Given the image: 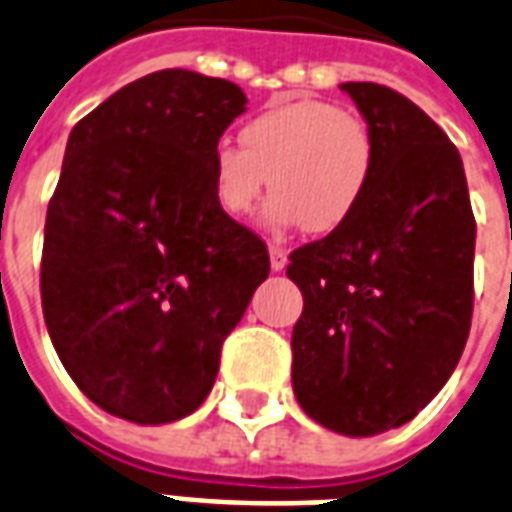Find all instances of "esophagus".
<instances>
[{"instance_id": "34e87169", "label": "esophagus", "mask_w": 512, "mask_h": 512, "mask_svg": "<svg viewBox=\"0 0 512 512\" xmlns=\"http://www.w3.org/2000/svg\"><path fill=\"white\" fill-rule=\"evenodd\" d=\"M285 264H288V253L280 245H269V267H272V272H283Z\"/></svg>"}]
</instances>
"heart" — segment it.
Returning a JSON list of instances; mask_svg holds the SVG:
<instances>
[{
    "instance_id": "heart-1",
    "label": "heart",
    "mask_w": 512,
    "mask_h": 512,
    "mask_svg": "<svg viewBox=\"0 0 512 512\" xmlns=\"http://www.w3.org/2000/svg\"><path fill=\"white\" fill-rule=\"evenodd\" d=\"M240 141L243 149L219 144L208 162L213 200L232 219L248 216L272 186L267 227L304 224L326 235L355 216L374 176L371 130L328 101L299 98L269 106L245 122Z\"/></svg>"
}]
</instances>
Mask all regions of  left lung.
Returning <instances> with one entry per match:
<instances>
[{
  "label": "left lung",
  "instance_id": "obj_1",
  "mask_svg": "<svg viewBox=\"0 0 512 512\" xmlns=\"http://www.w3.org/2000/svg\"><path fill=\"white\" fill-rule=\"evenodd\" d=\"M376 146L344 227L291 253L304 312L293 395L318 425L368 438L414 419L454 374L473 318L475 219L457 146L408 98L339 85Z\"/></svg>",
  "mask_w": 512,
  "mask_h": 512
}]
</instances>
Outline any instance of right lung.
Wrapping results in <instances>:
<instances>
[{
	"mask_svg": "<svg viewBox=\"0 0 512 512\" xmlns=\"http://www.w3.org/2000/svg\"><path fill=\"white\" fill-rule=\"evenodd\" d=\"M245 104L235 82L162 69L71 130L47 205L42 310L63 368L114 417L168 425L200 408L267 280V245L216 205L208 173Z\"/></svg>",
	"mask_w": 512,
	"mask_h": 512,
	"instance_id": "1",
	"label": "right lung"
}]
</instances>
